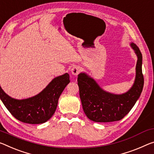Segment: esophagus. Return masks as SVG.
<instances>
[{
	"label": "esophagus",
	"instance_id": "obj_1",
	"mask_svg": "<svg viewBox=\"0 0 154 154\" xmlns=\"http://www.w3.org/2000/svg\"><path fill=\"white\" fill-rule=\"evenodd\" d=\"M71 73L73 75H77L78 74H79V72L81 71V68H80L79 66H74L72 68H71Z\"/></svg>",
	"mask_w": 154,
	"mask_h": 154
}]
</instances>
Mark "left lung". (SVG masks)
<instances>
[{
    "label": "left lung",
    "mask_w": 154,
    "mask_h": 154,
    "mask_svg": "<svg viewBox=\"0 0 154 154\" xmlns=\"http://www.w3.org/2000/svg\"><path fill=\"white\" fill-rule=\"evenodd\" d=\"M130 45L138 60L134 82L125 93L117 94L107 92L86 72L78 75L77 84L83 109L90 120L100 123L120 121L129 113L140 97L144 85L143 56L136 45L131 42Z\"/></svg>",
    "instance_id": "obj_1"
}]
</instances>
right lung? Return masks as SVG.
<instances>
[{"mask_svg": "<svg viewBox=\"0 0 154 154\" xmlns=\"http://www.w3.org/2000/svg\"><path fill=\"white\" fill-rule=\"evenodd\" d=\"M69 83V75L65 73L55 77L39 94L24 99L12 98L0 86V99L18 121L29 124L44 123L54 114L58 99Z\"/></svg>", "mask_w": 154, "mask_h": 154, "instance_id": "obj_1", "label": "right lung"}]
</instances>
